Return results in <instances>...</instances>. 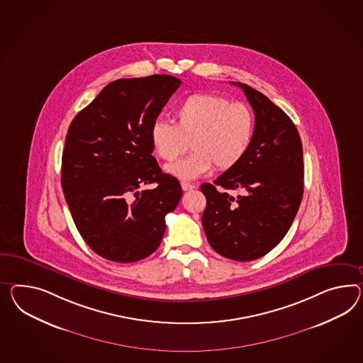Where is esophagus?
Returning a JSON list of instances; mask_svg holds the SVG:
<instances>
[{
  "mask_svg": "<svg viewBox=\"0 0 363 363\" xmlns=\"http://www.w3.org/2000/svg\"><path fill=\"white\" fill-rule=\"evenodd\" d=\"M182 188L183 191H189V189H194L195 184H191V183H186V182H182Z\"/></svg>",
  "mask_w": 363,
  "mask_h": 363,
  "instance_id": "34e87169",
  "label": "esophagus"
}]
</instances>
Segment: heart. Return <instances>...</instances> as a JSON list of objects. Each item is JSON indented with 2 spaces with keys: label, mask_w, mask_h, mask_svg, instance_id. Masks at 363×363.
<instances>
[{
  "label": "heart",
  "mask_w": 363,
  "mask_h": 363,
  "mask_svg": "<svg viewBox=\"0 0 363 363\" xmlns=\"http://www.w3.org/2000/svg\"><path fill=\"white\" fill-rule=\"evenodd\" d=\"M177 125L166 120L154 122L150 140L155 154L174 160L188 147L186 158L168 164L166 171L182 180H194L212 167L226 171L237 166L250 147L254 113L245 103L218 94H197L177 106Z\"/></svg>",
  "instance_id": "obj_1"
}]
</instances>
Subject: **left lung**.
Returning a JSON list of instances; mask_svg holds the SVG:
<instances>
[{
    "mask_svg": "<svg viewBox=\"0 0 363 363\" xmlns=\"http://www.w3.org/2000/svg\"><path fill=\"white\" fill-rule=\"evenodd\" d=\"M238 85L255 114L250 147L241 162L200 186L201 223L209 245L228 259H258L289 232L304 192L303 146L295 123L264 94ZM228 190H242L234 198Z\"/></svg>",
    "mask_w": 363,
    "mask_h": 363,
    "instance_id": "8db88e82",
    "label": "left lung"
}]
</instances>
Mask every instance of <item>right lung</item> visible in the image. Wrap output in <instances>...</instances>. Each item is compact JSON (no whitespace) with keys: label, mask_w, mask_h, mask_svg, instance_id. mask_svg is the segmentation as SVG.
<instances>
[{"label":"right lung","mask_w":363,"mask_h":363,"mask_svg":"<svg viewBox=\"0 0 363 363\" xmlns=\"http://www.w3.org/2000/svg\"><path fill=\"white\" fill-rule=\"evenodd\" d=\"M182 82L169 74L108 84L65 137L62 188L84 241L105 259L130 263L158 249L166 214L183 191L163 174L150 130ZM147 184L152 190L139 192Z\"/></svg>","instance_id":"right-lung-1"}]
</instances>
